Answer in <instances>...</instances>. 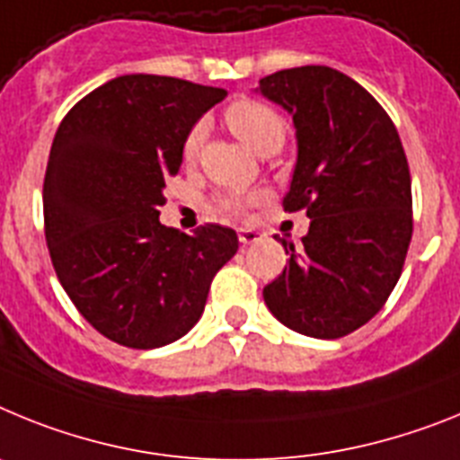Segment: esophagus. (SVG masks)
I'll list each match as a JSON object with an SVG mask.
<instances>
[{
  "label": "esophagus",
  "instance_id": "1",
  "mask_svg": "<svg viewBox=\"0 0 460 460\" xmlns=\"http://www.w3.org/2000/svg\"><path fill=\"white\" fill-rule=\"evenodd\" d=\"M238 241L241 245H252V243L261 241V234L254 229H238Z\"/></svg>",
  "mask_w": 460,
  "mask_h": 460
}]
</instances>
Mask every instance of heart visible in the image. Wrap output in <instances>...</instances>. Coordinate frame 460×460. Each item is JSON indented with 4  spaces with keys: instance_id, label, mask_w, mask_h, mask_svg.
Masks as SVG:
<instances>
[{
    "instance_id": "heart-1",
    "label": "heart",
    "mask_w": 460,
    "mask_h": 460,
    "mask_svg": "<svg viewBox=\"0 0 460 460\" xmlns=\"http://www.w3.org/2000/svg\"><path fill=\"white\" fill-rule=\"evenodd\" d=\"M226 125L234 131L238 138H241L245 146H250L252 150H257L259 155L269 153L273 147H282L285 143V119L279 118V113L275 109H270L269 103L257 102V99H238L226 109L225 113ZM203 141V127L197 125L191 127L190 134L185 136V143H182V157L187 162L197 157L199 147ZM261 199V194H219L217 197V208L222 213L234 215V217H241L245 215L254 203Z\"/></svg>"
}]
</instances>
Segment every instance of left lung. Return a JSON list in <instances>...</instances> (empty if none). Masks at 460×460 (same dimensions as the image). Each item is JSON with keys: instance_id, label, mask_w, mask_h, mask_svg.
Listing matches in <instances>:
<instances>
[{"instance_id": "left-lung-1", "label": "left lung", "mask_w": 460, "mask_h": 460, "mask_svg": "<svg viewBox=\"0 0 460 460\" xmlns=\"http://www.w3.org/2000/svg\"><path fill=\"white\" fill-rule=\"evenodd\" d=\"M259 92L294 118L298 159L282 206L310 217L298 250L282 238L291 257L263 301L296 333L342 338L382 310L412 241L401 136L368 90L331 66L275 71Z\"/></svg>"}]
</instances>
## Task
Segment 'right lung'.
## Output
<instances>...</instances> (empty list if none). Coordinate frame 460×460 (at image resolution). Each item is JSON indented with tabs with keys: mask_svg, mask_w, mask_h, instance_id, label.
I'll return each mask as SVG.
<instances>
[{
	"mask_svg": "<svg viewBox=\"0 0 460 460\" xmlns=\"http://www.w3.org/2000/svg\"><path fill=\"white\" fill-rule=\"evenodd\" d=\"M225 97L131 74L92 90L59 122L43 181L48 252L75 310L118 345L155 349L182 338L238 250L229 226L190 235L159 222L185 136Z\"/></svg>",
	"mask_w": 460,
	"mask_h": 460,
	"instance_id": "1",
	"label": "right lung"
}]
</instances>
